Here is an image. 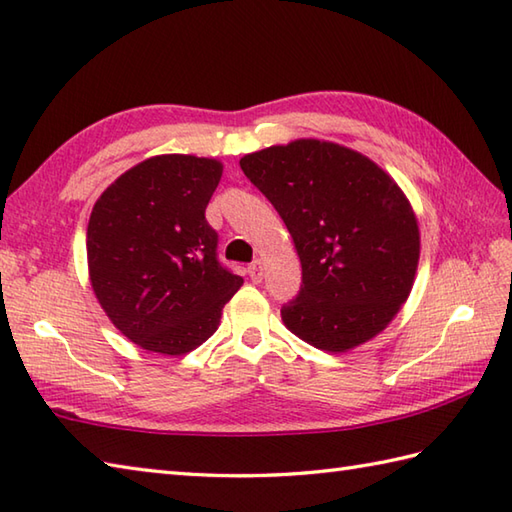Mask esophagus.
<instances>
[{"label": "esophagus", "instance_id": "esophagus-1", "mask_svg": "<svg viewBox=\"0 0 512 512\" xmlns=\"http://www.w3.org/2000/svg\"><path fill=\"white\" fill-rule=\"evenodd\" d=\"M248 275H250V279L253 281H259L264 277V262L262 259H257V262H253L248 266Z\"/></svg>", "mask_w": 512, "mask_h": 512}]
</instances>
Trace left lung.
Returning a JSON list of instances; mask_svg holds the SVG:
<instances>
[{"instance_id":"8db88e82","label":"left lung","mask_w":512,"mask_h":512,"mask_svg":"<svg viewBox=\"0 0 512 512\" xmlns=\"http://www.w3.org/2000/svg\"><path fill=\"white\" fill-rule=\"evenodd\" d=\"M284 220L301 290L284 325L325 352L374 339L407 301L420 231L407 195L374 160L330 140L299 138L239 160Z\"/></svg>"}]
</instances>
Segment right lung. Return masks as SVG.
I'll return each mask as SVG.
<instances>
[{
    "label": "right lung",
    "mask_w": 512,
    "mask_h": 512,
    "mask_svg": "<svg viewBox=\"0 0 512 512\" xmlns=\"http://www.w3.org/2000/svg\"><path fill=\"white\" fill-rule=\"evenodd\" d=\"M220 178L215 158L154 156L116 178L94 204L92 290L121 334L147 352L195 350L244 284L217 262V233L204 217Z\"/></svg>",
    "instance_id": "1"
}]
</instances>
